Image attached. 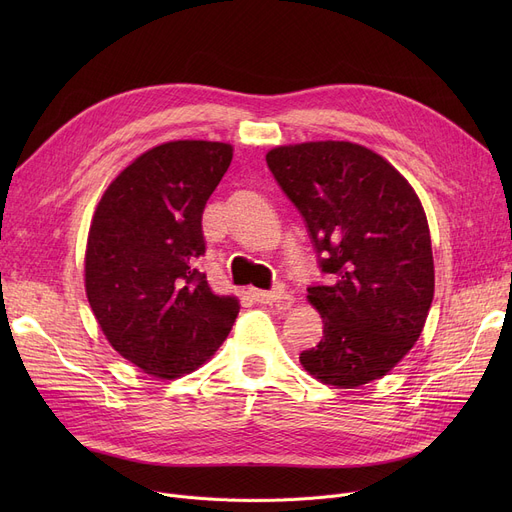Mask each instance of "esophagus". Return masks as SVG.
I'll use <instances>...</instances> for the list:
<instances>
[{
    "mask_svg": "<svg viewBox=\"0 0 512 512\" xmlns=\"http://www.w3.org/2000/svg\"><path fill=\"white\" fill-rule=\"evenodd\" d=\"M251 297L257 301V303H265V305H272V303H278V301H290V297H286L284 294V286L282 284H276L272 290H257V288H251Z\"/></svg>",
    "mask_w": 512,
    "mask_h": 512,
    "instance_id": "1",
    "label": "esophagus"
}]
</instances>
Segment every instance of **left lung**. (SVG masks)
<instances>
[{
    "label": "left lung",
    "mask_w": 512,
    "mask_h": 512,
    "mask_svg": "<svg viewBox=\"0 0 512 512\" xmlns=\"http://www.w3.org/2000/svg\"><path fill=\"white\" fill-rule=\"evenodd\" d=\"M265 161L303 215L328 276L307 288L324 336L301 353V365L338 388L382 378L421 336L434 299L419 197L382 155L348 141L284 145Z\"/></svg>",
    "instance_id": "left-lung-1"
}]
</instances>
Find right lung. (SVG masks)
I'll list each match as a JSON object with an SVG mask.
<instances>
[{"label":"right lung","instance_id":"obj_1","mask_svg":"<svg viewBox=\"0 0 512 512\" xmlns=\"http://www.w3.org/2000/svg\"><path fill=\"white\" fill-rule=\"evenodd\" d=\"M230 161L226 143L157 145L107 186L93 215L89 305L116 351L161 380L201 367L240 309L234 297L213 294L197 270L201 215Z\"/></svg>","mask_w":512,"mask_h":512}]
</instances>
